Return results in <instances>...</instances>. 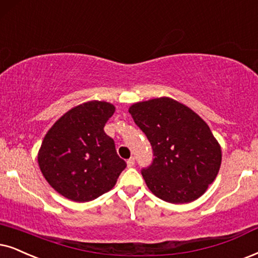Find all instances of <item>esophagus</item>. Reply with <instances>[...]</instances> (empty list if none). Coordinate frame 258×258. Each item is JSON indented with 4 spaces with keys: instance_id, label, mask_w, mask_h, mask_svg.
<instances>
[{
    "instance_id": "obj_1",
    "label": "esophagus",
    "mask_w": 258,
    "mask_h": 258,
    "mask_svg": "<svg viewBox=\"0 0 258 258\" xmlns=\"http://www.w3.org/2000/svg\"><path fill=\"white\" fill-rule=\"evenodd\" d=\"M133 165H135V158L133 157H131L130 159H127V167H133Z\"/></svg>"
}]
</instances>
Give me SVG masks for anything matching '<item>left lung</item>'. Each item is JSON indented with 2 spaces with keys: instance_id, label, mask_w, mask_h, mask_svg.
Returning <instances> with one entry per match:
<instances>
[{
  "instance_id": "1",
  "label": "left lung",
  "mask_w": 258,
  "mask_h": 258,
  "mask_svg": "<svg viewBox=\"0 0 258 258\" xmlns=\"http://www.w3.org/2000/svg\"><path fill=\"white\" fill-rule=\"evenodd\" d=\"M128 112L152 146L155 158L142 170L150 190L171 204L200 198L221 164L220 145L207 123L170 97L135 103Z\"/></svg>"
}]
</instances>
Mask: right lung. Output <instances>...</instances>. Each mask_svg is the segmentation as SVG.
I'll return each mask as SVG.
<instances>
[{
	"mask_svg": "<svg viewBox=\"0 0 258 258\" xmlns=\"http://www.w3.org/2000/svg\"><path fill=\"white\" fill-rule=\"evenodd\" d=\"M115 112L105 101H89L53 123L38 153L39 168L54 190L76 202L107 193L126 168L103 127Z\"/></svg>",
	"mask_w": 258,
	"mask_h": 258,
	"instance_id": "1",
	"label": "right lung"
}]
</instances>
